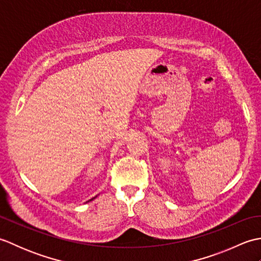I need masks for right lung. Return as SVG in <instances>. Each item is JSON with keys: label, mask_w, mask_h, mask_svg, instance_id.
I'll return each instance as SVG.
<instances>
[{"label": "right lung", "mask_w": 261, "mask_h": 261, "mask_svg": "<svg viewBox=\"0 0 261 261\" xmlns=\"http://www.w3.org/2000/svg\"><path fill=\"white\" fill-rule=\"evenodd\" d=\"M95 197H97V195H96ZM95 197H93V198H91V199H88V201H87V202H91V201H93V199H94V198H95ZM87 202H86V203H87Z\"/></svg>", "instance_id": "add662e5"}]
</instances>
